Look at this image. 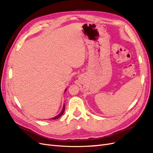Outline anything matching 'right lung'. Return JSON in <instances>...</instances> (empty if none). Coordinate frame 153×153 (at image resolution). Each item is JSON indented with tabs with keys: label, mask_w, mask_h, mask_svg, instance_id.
<instances>
[{
	"label": "right lung",
	"mask_w": 153,
	"mask_h": 153,
	"mask_svg": "<svg viewBox=\"0 0 153 153\" xmlns=\"http://www.w3.org/2000/svg\"><path fill=\"white\" fill-rule=\"evenodd\" d=\"M66 91V89L65 90V92ZM65 104H64V105H63V108H62V111L60 112L59 114L58 115H56V116H55V117H53V118H51V119H53V120H55V119H58V118H59L60 117H61L62 116V115L63 114V113H64V111H65Z\"/></svg>",
	"instance_id": "right-lung-1"
}]
</instances>
